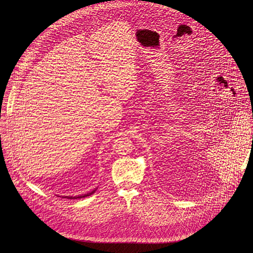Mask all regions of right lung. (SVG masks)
I'll return each mask as SVG.
<instances>
[{"instance_id":"add662e5","label":"right lung","mask_w":253,"mask_h":253,"mask_svg":"<svg viewBox=\"0 0 253 253\" xmlns=\"http://www.w3.org/2000/svg\"><path fill=\"white\" fill-rule=\"evenodd\" d=\"M96 191V189H94L93 191H91V192H89V193H86V194H84V195H78V196H63L62 198H67V199H80V198H84V197H87V196H90L91 194H93L94 192Z\"/></svg>"}]
</instances>
